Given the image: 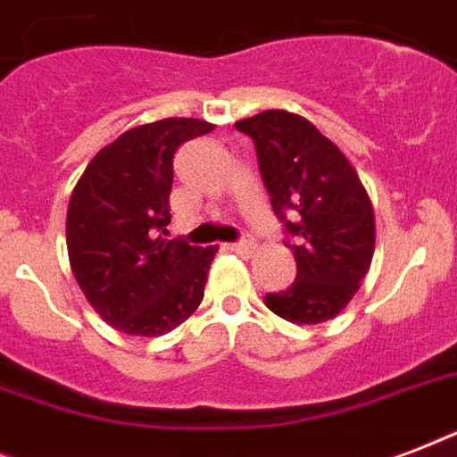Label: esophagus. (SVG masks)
Masks as SVG:
<instances>
[{
    "label": "esophagus",
    "instance_id": "obj_1",
    "mask_svg": "<svg viewBox=\"0 0 457 457\" xmlns=\"http://www.w3.org/2000/svg\"><path fill=\"white\" fill-rule=\"evenodd\" d=\"M228 249L229 251H235V253H242V256H249V253H253V242L251 239H239V242H232L228 244Z\"/></svg>",
    "mask_w": 457,
    "mask_h": 457
}]
</instances>
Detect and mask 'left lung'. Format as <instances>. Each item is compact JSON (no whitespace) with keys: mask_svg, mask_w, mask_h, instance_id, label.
Returning a JSON list of instances; mask_svg holds the SVG:
<instances>
[{"mask_svg":"<svg viewBox=\"0 0 457 457\" xmlns=\"http://www.w3.org/2000/svg\"><path fill=\"white\" fill-rule=\"evenodd\" d=\"M235 128L253 139L285 246L296 258V279L265 294V305L296 325L332 320L361 289L375 253V213L358 172L339 146L289 111H263Z\"/></svg>","mask_w":457,"mask_h":457,"instance_id":"8db88e82","label":"left lung"}]
</instances>
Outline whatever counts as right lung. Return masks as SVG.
Here are the masks:
<instances>
[{
    "mask_svg": "<svg viewBox=\"0 0 457 457\" xmlns=\"http://www.w3.org/2000/svg\"><path fill=\"white\" fill-rule=\"evenodd\" d=\"M213 130L196 118H163L123 132L85 168L68 204L71 268L104 322L135 337L182 325L204 299L215 246L165 239L172 156Z\"/></svg>",
    "mask_w": 457,
    "mask_h": 457,
    "instance_id": "obj_1",
    "label": "right lung"
}]
</instances>
